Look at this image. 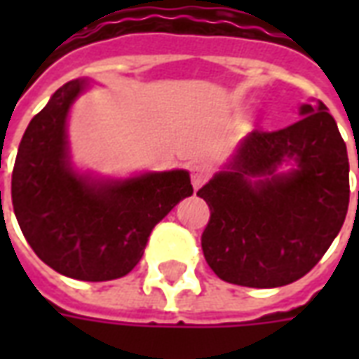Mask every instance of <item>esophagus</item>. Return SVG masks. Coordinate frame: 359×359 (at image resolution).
Segmentation results:
<instances>
[{
  "label": "esophagus",
  "mask_w": 359,
  "mask_h": 359,
  "mask_svg": "<svg viewBox=\"0 0 359 359\" xmlns=\"http://www.w3.org/2000/svg\"><path fill=\"white\" fill-rule=\"evenodd\" d=\"M210 179V169L205 165H194L192 167V187L198 190L205 184V180Z\"/></svg>",
  "instance_id": "esophagus-1"
}]
</instances>
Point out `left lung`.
I'll return each mask as SVG.
<instances>
[{"instance_id":"left-lung-1","label":"left lung","mask_w":359,"mask_h":359,"mask_svg":"<svg viewBox=\"0 0 359 359\" xmlns=\"http://www.w3.org/2000/svg\"><path fill=\"white\" fill-rule=\"evenodd\" d=\"M300 117L250 133L198 190L211 211L203 256L226 283L290 285L316 267L346 219L350 165L339 126L323 102L302 103Z\"/></svg>"}]
</instances>
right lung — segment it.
Here are the masks:
<instances>
[{"label": "right lung", "instance_id": "add662e5", "mask_svg": "<svg viewBox=\"0 0 359 359\" xmlns=\"http://www.w3.org/2000/svg\"><path fill=\"white\" fill-rule=\"evenodd\" d=\"M88 86L81 79L67 82L30 121L15 159L11 198L20 231L43 264L100 283L130 273L154 226L194 190L184 169L126 179L79 171L67 121Z\"/></svg>", "mask_w": 359, "mask_h": 359}]
</instances>
